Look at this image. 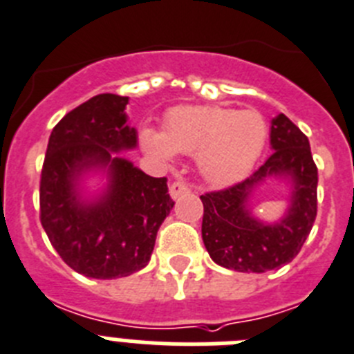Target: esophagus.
<instances>
[{
    "instance_id": "obj_1",
    "label": "esophagus",
    "mask_w": 354,
    "mask_h": 354,
    "mask_svg": "<svg viewBox=\"0 0 354 354\" xmlns=\"http://www.w3.org/2000/svg\"><path fill=\"white\" fill-rule=\"evenodd\" d=\"M189 190L190 189L185 185V183H183V181H173V183L169 185V194H171V198L173 199H178L180 196L187 194Z\"/></svg>"
}]
</instances>
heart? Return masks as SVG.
I'll return each instance as SVG.
<instances>
[{
    "instance_id": "1",
    "label": "heart",
    "mask_w": 354,
    "mask_h": 354,
    "mask_svg": "<svg viewBox=\"0 0 354 354\" xmlns=\"http://www.w3.org/2000/svg\"><path fill=\"white\" fill-rule=\"evenodd\" d=\"M149 155L173 160L176 153L196 155L198 171L212 185H230L251 173L267 142V122L257 110L219 104H187L167 113L165 130L144 128Z\"/></svg>"
}]
</instances>
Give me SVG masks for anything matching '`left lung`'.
Returning <instances> with one entry per match:
<instances>
[{"instance_id": "left-lung-1", "label": "left lung", "mask_w": 354, "mask_h": 354, "mask_svg": "<svg viewBox=\"0 0 354 354\" xmlns=\"http://www.w3.org/2000/svg\"><path fill=\"white\" fill-rule=\"evenodd\" d=\"M272 155L248 180L226 190L201 196V235L215 263L239 272H266L292 262L317 215V167L306 135L287 115L270 121ZM270 177L291 189L284 217L258 220L250 207L254 190Z\"/></svg>"}]
</instances>
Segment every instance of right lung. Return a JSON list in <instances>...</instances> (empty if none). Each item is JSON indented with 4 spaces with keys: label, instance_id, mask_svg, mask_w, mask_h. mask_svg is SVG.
Here are the masks:
<instances>
[{
    "label": "right lung",
    "instance_id": "add662e5",
    "mask_svg": "<svg viewBox=\"0 0 354 354\" xmlns=\"http://www.w3.org/2000/svg\"><path fill=\"white\" fill-rule=\"evenodd\" d=\"M130 97L100 94L64 115L49 135L41 176V223L64 262L96 279L147 266L160 224L173 210L165 178L147 176L119 153L137 147ZM104 187L91 193L88 177Z\"/></svg>",
    "mask_w": 354,
    "mask_h": 354
}]
</instances>
